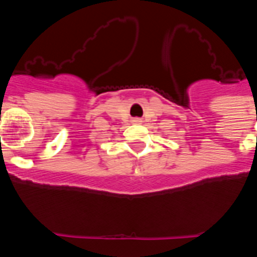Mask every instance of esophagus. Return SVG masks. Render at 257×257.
<instances>
[{"instance_id":"1","label":"esophagus","mask_w":257,"mask_h":257,"mask_svg":"<svg viewBox=\"0 0 257 257\" xmlns=\"http://www.w3.org/2000/svg\"><path fill=\"white\" fill-rule=\"evenodd\" d=\"M134 123H140L139 118H135V119H134Z\"/></svg>"}]
</instances>
